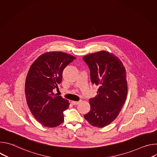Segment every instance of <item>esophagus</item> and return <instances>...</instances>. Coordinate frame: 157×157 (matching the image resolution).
<instances>
[{
    "label": "esophagus",
    "mask_w": 157,
    "mask_h": 157,
    "mask_svg": "<svg viewBox=\"0 0 157 157\" xmlns=\"http://www.w3.org/2000/svg\"><path fill=\"white\" fill-rule=\"evenodd\" d=\"M80 102H81V101H71L72 104H74V105H77V104H78Z\"/></svg>",
    "instance_id": "obj_1"
}]
</instances>
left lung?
Returning <instances> with one entry per match:
<instances>
[{"instance_id":"left-lung-1","label":"left lung","mask_w":157,"mask_h":157,"mask_svg":"<svg viewBox=\"0 0 157 157\" xmlns=\"http://www.w3.org/2000/svg\"><path fill=\"white\" fill-rule=\"evenodd\" d=\"M82 59L90 70L92 84L99 86L98 94L89 99L90 111L84 116L91 125L104 127L116 119L125 102V69L119 58L104 50L84 56Z\"/></svg>"}]
</instances>
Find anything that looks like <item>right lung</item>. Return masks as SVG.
Wrapping results in <instances>:
<instances>
[{
    "instance_id": "right-lung-1",
    "label": "right lung",
    "mask_w": 157,
    "mask_h": 157,
    "mask_svg": "<svg viewBox=\"0 0 157 157\" xmlns=\"http://www.w3.org/2000/svg\"><path fill=\"white\" fill-rule=\"evenodd\" d=\"M76 58L61 52H47L31 65L25 85L28 107L41 125L55 127L64 121L63 111L70 103L53 90L62 81L63 71Z\"/></svg>"
}]
</instances>
